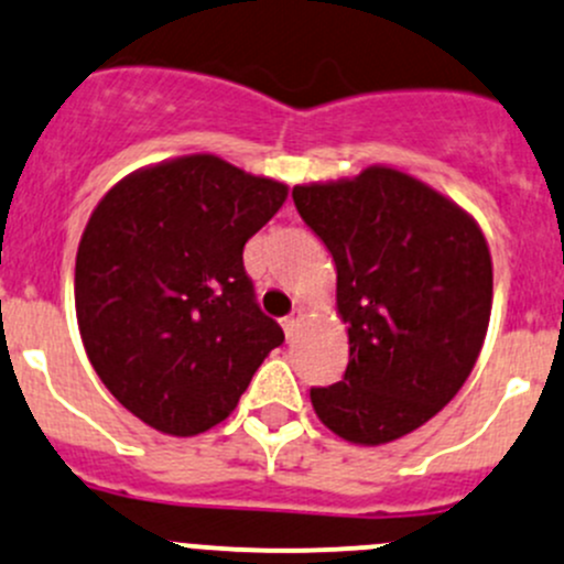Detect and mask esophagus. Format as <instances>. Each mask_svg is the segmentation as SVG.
Masks as SVG:
<instances>
[{
    "mask_svg": "<svg viewBox=\"0 0 564 564\" xmlns=\"http://www.w3.org/2000/svg\"><path fill=\"white\" fill-rule=\"evenodd\" d=\"M302 318H305V311H302V307H297V311H294L292 316L283 318V332H286L289 340H292V337L297 335V329H300V322H302Z\"/></svg>",
    "mask_w": 564,
    "mask_h": 564,
    "instance_id": "34e87169",
    "label": "esophagus"
}]
</instances>
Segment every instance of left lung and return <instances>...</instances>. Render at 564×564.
Here are the masks:
<instances>
[{
    "instance_id": "left-lung-1",
    "label": "left lung",
    "mask_w": 564,
    "mask_h": 564,
    "mask_svg": "<svg viewBox=\"0 0 564 564\" xmlns=\"http://www.w3.org/2000/svg\"><path fill=\"white\" fill-rule=\"evenodd\" d=\"M302 221L337 267L348 324L343 381L311 389L343 441L381 446L430 422L462 389L491 313V257L473 216L391 167L294 186Z\"/></svg>"
}]
</instances>
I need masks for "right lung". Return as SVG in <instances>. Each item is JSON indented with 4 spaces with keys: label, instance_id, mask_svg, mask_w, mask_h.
Masks as SVG:
<instances>
[{
    "label": "right lung",
    "instance_id": "1",
    "mask_svg": "<svg viewBox=\"0 0 564 564\" xmlns=\"http://www.w3.org/2000/svg\"><path fill=\"white\" fill-rule=\"evenodd\" d=\"M286 194V183L194 153L127 175L94 207L75 313L94 370L140 422L175 437L210 430L283 343L242 248Z\"/></svg>",
    "mask_w": 564,
    "mask_h": 564
}]
</instances>
